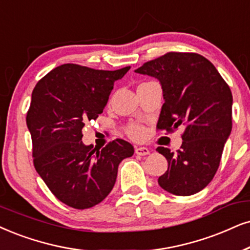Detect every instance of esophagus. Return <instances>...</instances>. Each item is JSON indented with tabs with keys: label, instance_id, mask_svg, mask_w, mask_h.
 <instances>
[{
	"label": "esophagus",
	"instance_id": "34e87169",
	"mask_svg": "<svg viewBox=\"0 0 250 250\" xmlns=\"http://www.w3.org/2000/svg\"><path fill=\"white\" fill-rule=\"evenodd\" d=\"M135 153L137 154V156H147V154L150 153V150H148V148L145 147V146L136 147L135 148Z\"/></svg>",
	"mask_w": 250,
	"mask_h": 250
}]
</instances>
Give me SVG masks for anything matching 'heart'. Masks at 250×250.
<instances>
[{
  "label": "heart",
  "instance_id": "1",
  "mask_svg": "<svg viewBox=\"0 0 250 250\" xmlns=\"http://www.w3.org/2000/svg\"><path fill=\"white\" fill-rule=\"evenodd\" d=\"M128 134L131 138H135V140H138L141 138L144 134V129L138 125H129L128 128Z\"/></svg>",
  "mask_w": 250,
  "mask_h": 250
}]
</instances>
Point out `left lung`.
Listing matches in <instances>:
<instances>
[{
    "label": "left lung",
    "instance_id": "1",
    "mask_svg": "<svg viewBox=\"0 0 250 250\" xmlns=\"http://www.w3.org/2000/svg\"><path fill=\"white\" fill-rule=\"evenodd\" d=\"M135 72L157 78L165 103L157 128L185 127L178 152L158 146L168 168L158 179L164 190L189 196L209 185L232 130L233 97L209 60L196 53H167Z\"/></svg>",
    "mask_w": 250,
    "mask_h": 250
}]
</instances>
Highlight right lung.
<instances>
[{
    "mask_svg": "<svg viewBox=\"0 0 250 250\" xmlns=\"http://www.w3.org/2000/svg\"><path fill=\"white\" fill-rule=\"evenodd\" d=\"M129 69L96 70L67 63L41 78L32 92L26 125L34 167L55 197L75 209L105 200L120 163L134 154V146L123 140L102 150L82 141L85 123L102 114L114 83Z\"/></svg>",
    "mask_w": 250,
    "mask_h": 250,
    "instance_id": "right-lung-1",
    "label": "right lung"
}]
</instances>
